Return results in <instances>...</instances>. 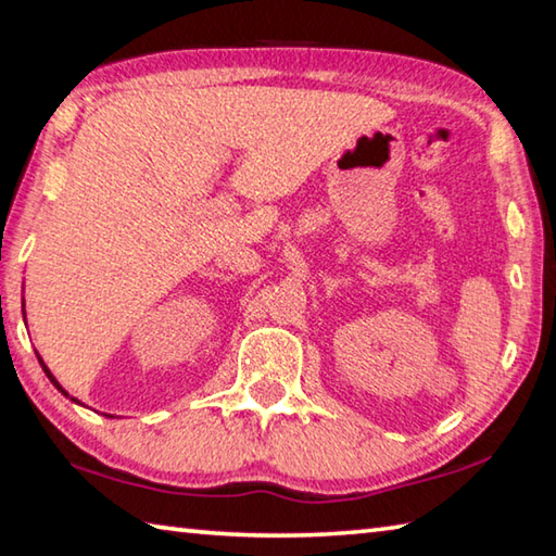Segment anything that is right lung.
<instances>
[{"instance_id": "obj_1", "label": "right lung", "mask_w": 556, "mask_h": 556, "mask_svg": "<svg viewBox=\"0 0 556 556\" xmlns=\"http://www.w3.org/2000/svg\"><path fill=\"white\" fill-rule=\"evenodd\" d=\"M39 363H41V368H43V372H46V375H49V380H51V382L55 384V388H59V390H61V392L65 394V397H68V392H65V390L61 388V384H59V380H55V378H53V375H51V370H49V368H46V363L41 361V357H39ZM71 400H73V402H78V400H75V397H71Z\"/></svg>"}]
</instances>
